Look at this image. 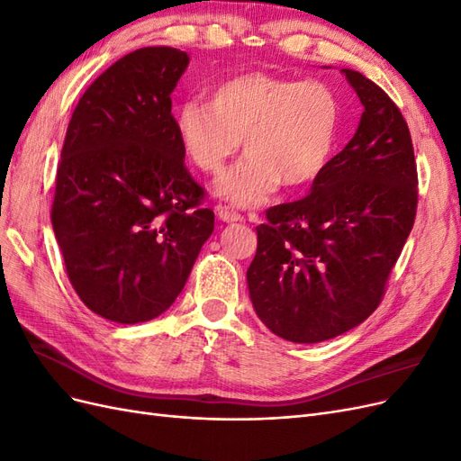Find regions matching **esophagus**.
<instances>
[{"label":"esophagus","instance_id":"obj_1","mask_svg":"<svg viewBox=\"0 0 461 461\" xmlns=\"http://www.w3.org/2000/svg\"><path fill=\"white\" fill-rule=\"evenodd\" d=\"M217 217L222 221V222H239L242 221V215L239 212H234L232 207L229 205H217Z\"/></svg>","mask_w":461,"mask_h":461}]
</instances>
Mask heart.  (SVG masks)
I'll return each mask as SVG.
<instances>
[{"instance_id":"heart-1","label":"heart","mask_w":461,"mask_h":461,"mask_svg":"<svg viewBox=\"0 0 461 461\" xmlns=\"http://www.w3.org/2000/svg\"><path fill=\"white\" fill-rule=\"evenodd\" d=\"M340 127V102L325 82L249 73L222 82L209 104L190 100L175 113L176 136L203 173H219L217 196L254 207L285 186L315 180L327 167Z\"/></svg>"}]
</instances>
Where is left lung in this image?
<instances>
[{
	"mask_svg": "<svg viewBox=\"0 0 461 461\" xmlns=\"http://www.w3.org/2000/svg\"><path fill=\"white\" fill-rule=\"evenodd\" d=\"M364 113L308 196L267 209L256 227L248 290L276 337L313 344L357 327L381 303L411 232L417 169L411 136L384 90L342 68Z\"/></svg>",
	"mask_w": 461,
	"mask_h": 461,
	"instance_id": "obj_1",
	"label": "left lung"
}]
</instances>
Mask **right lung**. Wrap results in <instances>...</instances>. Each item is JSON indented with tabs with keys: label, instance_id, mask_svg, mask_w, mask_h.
<instances>
[{
	"label": "right lung",
	"instance_id": "add662e5",
	"mask_svg": "<svg viewBox=\"0 0 461 461\" xmlns=\"http://www.w3.org/2000/svg\"><path fill=\"white\" fill-rule=\"evenodd\" d=\"M188 63L165 46L124 55L92 82L67 129L51 225L78 298L115 323L169 310L213 232L171 113Z\"/></svg>",
	"mask_w": 461,
	"mask_h": 461
}]
</instances>
